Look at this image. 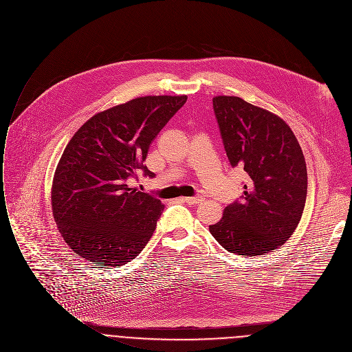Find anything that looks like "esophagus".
I'll return each instance as SVG.
<instances>
[{
	"label": "esophagus",
	"mask_w": 352,
	"mask_h": 352,
	"mask_svg": "<svg viewBox=\"0 0 352 352\" xmlns=\"http://www.w3.org/2000/svg\"><path fill=\"white\" fill-rule=\"evenodd\" d=\"M184 201L190 205H199L202 201H204V197L201 195H197V197H188V198H184Z\"/></svg>",
	"instance_id": "esophagus-1"
}]
</instances>
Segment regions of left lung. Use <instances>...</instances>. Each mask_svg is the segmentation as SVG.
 <instances>
[{
    "mask_svg": "<svg viewBox=\"0 0 352 352\" xmlns=\"http://www.w3.org/2000/svg\"><path fill=\"white\" fill-rule=\"evenodd\" d=\"M223 144L232 168L248 179L240 201L210 226L230 252L255 256L277 250L296 230L307 197L303 151L288 124L239 97L213 98Z\"/></svg>",
    "mask_w": 352,
    "mask_h": 352,
    "instance_id": "left-lung-1",
    "label": "left lung"
}]
</instances>
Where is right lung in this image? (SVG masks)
<instances>
[{"mask_svg":"<svg viewBox=\"0 0 352 352\" xmlns=\"http://www.w3.org/2000/svg\"><path fill=\"white\" fill-rule=\"evenodd\" d=\"M187 96H147L87 120L57 165L52 208L67 244L97 266H121L138 256L154 234L162 202L131 188L148 147Z\"/></svg>","mask_w":352,"mask_h":352,"instance_id":"obj_1","label":"right lung"}]
</instances>
